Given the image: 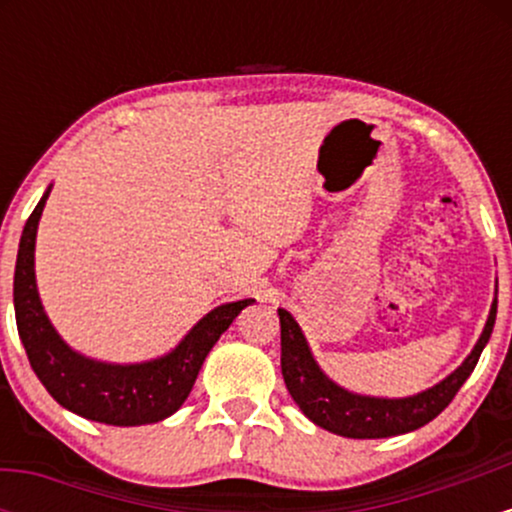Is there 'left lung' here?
I'll use <instances>...</instances> for the list:
<instances>
[{
	"instance_id": "obj_1",
	"label": "left lung",
	"mask_w": 512,
	"mask_h": 512,
	"mask_svg": "<svg viewBox=\"0 0 512 512\" xmlns=\"http://www.w3.org/2000/svg\"><path fill=\"white\" fill-rule=\"evenodd\" d=\"M281 322V375L289 387L291 397L313 424L346 438H387L399 433L416 431L426 426L452 402L464 380L472 375L481 351L489 342L496 322V303L491 305V315L486 320L474 351L464 358V363L455 373L448 375L443 383L421 395L404 399H378L351 395L334 385L320 368H317L308 342H305L301 327L293 320L289 310L279 308Z\"/></svg>"
}]
</instances>
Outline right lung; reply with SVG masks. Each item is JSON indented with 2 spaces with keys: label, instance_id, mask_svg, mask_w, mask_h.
I'll return each mask as SVG.
<instances>
[{
  "label": "right lung",
  "instance_id": "obj_1",
  "mask_svg": "<svg viewBox=\"0 0 512 512\" xmlns=\"http://www.w3.org/2000/svg\"><path fill=\"white\" fill-rule=\"evenodd\" d=\"M48 195L50 192H45L23 226L14 272L16 327L31 368L64 409L84 419L110 426L156 424L182 407L211 346L219 342L252 298L211 310L192 327L180 346H175V351L156 361L110 366L76 354L52 330L35 289V231Z\"/></svg>",
  "mask_w": 512,
  "mask_h": 512
}]
</instances>
